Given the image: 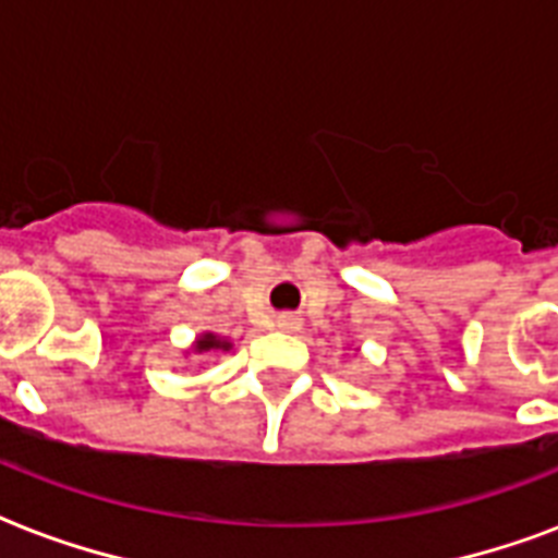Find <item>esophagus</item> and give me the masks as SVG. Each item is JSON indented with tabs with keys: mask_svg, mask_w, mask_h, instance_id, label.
Listing matches in <instances>:
<instances>
[{
	"mask_svg": "<svg viewBox=\"0 0 558 558\" xmlns=\"http://www.w3.org/2000/svg\"><path fill=\"white\" fill-rule=\"evenodd\" d=\"M276 328L279 331H296V328H302V317H296V314H282V317H276Z\"/></svg>",
	"mask_w": 558,
	"mask_h": 558,
	"instance_id": "34e87169",
	"label": "esophagus"
}]
</instances>
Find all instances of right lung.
Segmentation results:
<instances>
[{"instance_id": "add662e5", "label": "right lung", "mask_w": 558, "mask_h": 558, "mask_svg": "<svg viewBox=\"0 0 558 558\" xmlns=\"http://www.w3.org/2000/svg\"><path fill=\"white\" fill-rule=\"evenodd\" d=\"M203 352H232V340L220 338L215 331H201L192 340V347L185 349V355H203Z\"/></svg>"}]
</instances>
